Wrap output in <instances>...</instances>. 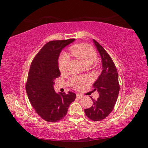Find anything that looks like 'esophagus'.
I'll list each match as a JSON object with an SVG mask.
<instances>
[{
	"label": "esophagus",
	"instance_id": "1",
	"mask_svg": "<svg viewBox=\"0 0 148 148\" xmlns=\"http://www.w3.org/2000/svg\"><path fill=\"white\" fill-rule=\"evenodd\" d=\"M76 97H77V98H78L79 99H82L84 97L83 95H81V94H77L76 95Z\"/></svg>",
	"mask_w": 148,
	"mask_h": 148
}]
</instances>
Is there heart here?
Wrapping results in <instances>:
<instances>
[{
    "instance_id": "b5f03b06",
    "label": "heart",
    "mask_w": 148,
    "mask_h": 148,
    "mask_svg": "<svg viewBox=\"0 0 148 148\" xmlns=\"http://www.w3.org/2000/svg\"><path fill=\"white\" fill-rule=\"evenodd\" d=\"M72 56L79 59L85 66L95 65L97 59V54L95 50L88 44H75L70 48ZM69 57L66 54L63 53L60 56L58 61L59 69L61 72H65L67 70ZM88 82V79L85 77L73 76L70 80V85L73 88L79 89Z\"/></svg>"
}]
</instances>
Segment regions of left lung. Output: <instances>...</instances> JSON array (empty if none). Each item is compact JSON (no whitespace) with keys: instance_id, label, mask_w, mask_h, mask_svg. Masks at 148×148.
Instances as JSON below:
<instances>
[{"instance_id":"left-lung-1","label":"left lung","mask_w":148,"mask_h":148,"mask_svg":"<svg viewBox=\"0 0 148 148\" xmlns=\"http://www.w3.org/2000/svg\"><path fill=\"white\" fill-rule=\"evenodd\" d=\"M102 59V72L93 87L99 93V97L94 100L89 108L85 109L88 118L95 121L104 119L113 110L119 92L118 73L110 56L101 45L92 40Z\"/></svg>"}]
</instances>
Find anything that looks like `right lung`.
I'll return each mask as SVG.
<instances>
[{
	"mask_svg": "<svg viewBox=\"0 0 148 148\" xmlns=\"http://www.w3.org/2000/svg\"><path fill=\"white\" fill-rule=\"evenodd\" d=\"M75 40L69 39L47 42L33 59L30 66L26 83V92L35 111L45 121L57 122L66 116L71 102L76 95L57 93L54 90L55 79L61 72L58 59L64 47Z\"/></svg>",
	"mask_w": 148,
	"mask_h": 148,
	"instance_id": "1",
	"label": "right lung"
}]
</instances>
